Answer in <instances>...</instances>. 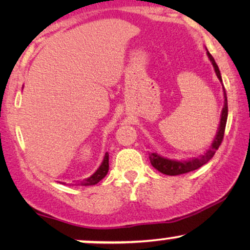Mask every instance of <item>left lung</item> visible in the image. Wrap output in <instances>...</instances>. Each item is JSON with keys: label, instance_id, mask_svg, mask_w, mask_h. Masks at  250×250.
<instances>
[{"label": "left lung", "instance_id": "left-lung-1", "mask_svg": "<svg viewBox=\"0 0 250 250\" xmlns=\"http://www.w3.org/2000/svg\"><path fill=\"white\" fill-rule=\"evenodd\" d=\"M208 57L210 59L211 63L214 65L215 73H216L217 77H219L220 81H222L221 79V74L219 70V67H217L216 62H215L214 57L210 55V53L208 51ZM223 95H225V105H223L222 109V115H221V122L219 131H217L216 137H215L213 145H211V148L202 156L196 157V159H191L189 161H174V160H168L165 159V157L160 156L159 154L156 153H150L149 154V160H150L151 166L155 169H157L159 171H161L162 174L166 175H181L185 173H189V171H193L195 169L202 167L203 165H206L211 157L214 156L215 151L219 149L221 143L223 141V136H225V130H226V123H227V117H228V102H227V94L225 91V88H223Z\"/></svg>", "mask_w": 250, "mask_h": 250}]
</instances>
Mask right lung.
I'll use <instances>...</instances> for the list:
<instances>
[{
	"mask_svg": "<svg viewBox=\"0 0 250 250\" xmlns=\"http://www.w3.org/2000/svg\"><path fill=\"white\" fill-rule=\"evenodd\" d=\"M109 170V154L105 153L104 155V159H103V162L102 165L100 166V168L97 169V170L91 175L90 177H88V179L81 181V183H79V186H93V185H96L97 182H100L103 177L105 176ZM77 186V185H76Z\"/></svg>",
	"mask_w": 250,
	"mask_h": 250,
	"instance_id": "1",
	"label": "right lung"
}]
</instances>
